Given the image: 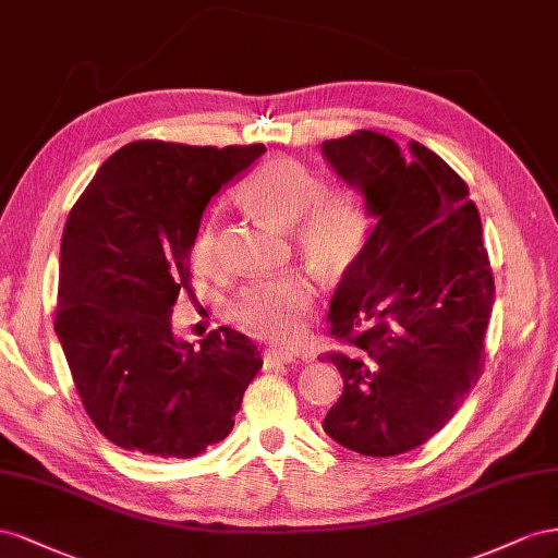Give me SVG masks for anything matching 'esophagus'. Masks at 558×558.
Segmentation results:
<instances>
[{"instance_id": "esophagus-1", "label": "esophagus", "mask_w": 558, "mask_h": 558, "mask_svg": "<svg viewBox=\"0 0 558 558\" xmlns=\"http://www.w3.org/2000/svg\"><path fill=\"white\" fill-rule=\"evenodd\" d=\"M294 360H296V355L288 353V350H276V348L264 350V364H266V367H280V364H290Z\"/></svg>"}]
</instances>
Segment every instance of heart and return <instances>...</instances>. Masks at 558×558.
<instances>
[{
    "label": "heart",
    "mask_w": 558,
    "mask_h": 558,
    "mask_svg": "<svg viewBox=\"0 0 558 558\" xmlns=\"http://www.w3.org/2000/svg\"><path fill=\"white\" fill-rule=\"evenodd\" d=\"M241 201L270 225L292 229L299 252L323 274H341L353 264L369 238V217L353 189H325L315 174L294 158H270L241 186ZM191 262L203 274H215L217 225L205 219L191 241ZM313 306L311 282L288 274L250 282L231 301L233 323L254 337L292 343L304 331Z\"/></svg>",
    "instance_id": "obj_1"
}]
</instances>
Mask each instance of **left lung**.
<instances>
[{
	"instance_id": "left-lung-1",
	"label": "left lung",
	"mask_w": 558,
	"mask_h": 558,
	"mask_svg": "<svg viewBox=\"0 0 558 558\" xmlns=\"http://www.w3.org/2000/svg\"><path fill=\"white\" fill-rule=\"evenodd\" d=\"M339 178L376 219L343 270L329 331L345 353L320 360L343 378L325 433L362 456L421 447L468 400L484 367L496 284L468 184L423 147L355 131L323 142Z\"/></svg>"
}]
</instances>
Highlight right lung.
I'll return each instance as SVG.
<instances>
[{
	"instance_id": "obj_1",
	"label": "right lung",
	"mask_w": 558,
	"mask_h": 558,
	"mask_svg": "<svg viewBox=\"0 0 558 558\" xmlns=\"http://www.w3.org/2000/svg\"><path fill=\"white\" fill-rule=\"evenodd\" d=\"M264 151L131 142L68 217L56 333L90 421L125 451L198 456L231 433L262 369L245 333L219 327L194 348L170 315L191 294L189 250L210 198Z\"/></svg>"
}]
</instances>
